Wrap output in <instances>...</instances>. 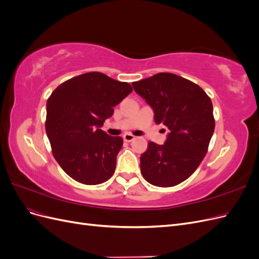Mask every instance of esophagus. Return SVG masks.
I'll list each match as a JSON object with an SVG mask.
<instances>
[{"instance_id":"34e87169","label":"esophagus","mask_w":259,"mask_h":259,"mask_svg":"<svg viewBox=\"0 0 259 259\" xmlns=\"http://www.w3.org/2000/svg\"><path fill=\"white\" fill-rule=\"evenodd\" d=\"M123 139L125 140V142L130 143V142H132V140L135 139V136L132 135V134H128V133H126V134L123 135Z\"/></svg>"}]
</instances>
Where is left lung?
<instances>
[{"label": "left lung", "mask_w": 259, "mask_h": 259, "mask_svg": "<svg viewBox=\"0 0 259 259\" xmlns=\"http://www.w3.org/2000/svg\"><path fill=\"white\" fill-rule=\"evenodd\" d=\"M153 109L154 121L169 130L164 145L153 142L140 155L148 183L173 187L189 178L207 152L215 128L213 105L199 85L167 72L132 84Z\"/></svg>", "instance_id": "1"}]
</instances>
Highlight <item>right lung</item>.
<instances>
[{"mask_svg":"<svg viewBox=\"0 0 259 259\" xmlns=\"http://www.w3.org/2000/svg\"><path fill=\"white\" fill-rule=\"evenodd\" d=\"M132 91L126 82L89 72L60 84L48 99L45 130L53 155L76 182L99 185L113 175L123 139L100 127Z\"/></svg>","mask_w":259,"mask_h":259,"instance_id":"right-lung-1","label":"right lung"}]
</instances>
